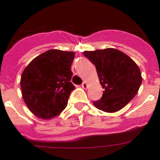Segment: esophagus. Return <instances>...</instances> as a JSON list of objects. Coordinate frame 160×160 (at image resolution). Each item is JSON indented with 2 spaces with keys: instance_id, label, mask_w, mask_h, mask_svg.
Here are the masks:
<instances>
[{
  "instance_id": "obj_1",
  "label": "esophagus",
  "mask_w": 160,
  "mask_h": 160,
  "mask_svg": "<svg viewBox=\"0 0 160 160\" xmlns=\"http://www.w3.org/2000/svg\"><path fill=\"white\" fill-rule=\"evenodd\" d=\"M82 88H88V83H86L85 81L84 82H83V83H82Z\"/></svg>"
}]
</instances>
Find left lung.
Here are the masks:
<instances>
[{"label":"left lung","mask_w":160,"mask_h":160,"mask_svg":"<svg viewBox=\"0 0 160 160\" xmlns=\"http://www.w3.org/2000/svg\"><path fill=\"white\" fill-rule=\"evenodd\" d=\"M96 68L102 88L101 99L95 107L106 112H116L125 107L137 94L142 83L137 64L123 52L116 48L83 52Z\"/></svg>","instance_id":"left-lung-1"}]
</instances>
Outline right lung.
<instances>
[{
    "mask_svg": "<svg viewBox=\"0 0 160 160\" xmlns=\"http://www.w3.org/2000/svg\"><path fill=\"white\" fill-rule=\"evenodd\" d=\"M74 52L51 49L39 55L24 68L21 88L24 103L36 116L49 119L60 114L74 90L71 66Z\"/></svg>",
    "mask_w": 160,
    "mask_h": 160,
    "instance_id": "1",
    "label": "right lung"
}]
</instances>
